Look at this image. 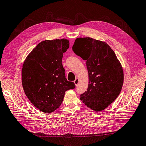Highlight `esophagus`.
<instances>
[{
    "instance_id": "esophagus-1",
    "label": "esophagus",
    "mask_w": 146,
    "mask_h": 146,
    "mask_svg": "<svg viewBox=\"0 0 146 146\" xmlns=\"http://www.w3.org/2000/svg\"><path fill=\"white\" fill-rule=\"evenodd\" d=\"M74 83H75V86H77V84H78V78H75V80H74Z\"/></svg>"
}]
</instances>
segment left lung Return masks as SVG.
<instances>
[{
	"label": "left lung",
	"instance_id": "obj_1",
	"mask_svg": "<svg viewBox=\"0 0 146 146\" xmlns=\"http://www.w3.org/2000/svg\"><path fill=\"white\" fill-rule=\"evenodd\" d=\"M74 53L86 60L89 83L80 100L92 110L100 111L114 101L123 83V72L114 51L106 43L91 38H78Z\"/></svg>",
	"mask_w": 146,
	"mask_h": 146
}]
</instances>
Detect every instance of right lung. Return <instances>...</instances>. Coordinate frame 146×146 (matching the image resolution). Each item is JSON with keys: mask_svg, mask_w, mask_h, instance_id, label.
Listing matches in <instances>:
<instances>
[{"mask_svg": "<svg viewBox=\"0 0 146 146\" xmlns=\"http://www.w3.org/2000/svg\"><path fill=\"white\" fill-rule=\"evenodd\" d=\"M69 46V40L65 39L44 40L23 63V89L29 101L42 112H53L60 107L65 92L75 87L74 82L66 78L62 64L63 54Z\"/></svg>", "mask_w": 146, "mask_h": 146, "instance_id": "right-lung-1", "label": "right lung"}]
</instances>
